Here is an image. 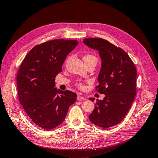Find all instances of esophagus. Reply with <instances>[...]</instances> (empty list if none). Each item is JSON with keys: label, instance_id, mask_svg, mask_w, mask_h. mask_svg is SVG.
<instances>
[{"label": "esophagus", "instance_id": "esophagus-1", "mask_svg": "<svg viewBox=\"0 0 158 158\" xmlns=\"http://www.w3.org/2000/svg\"><path fill=\"white\" fill-rule=\"evenodd\" d=\"M77 100L78 101H82V100H85V98L84 97L82 96V95H78L77 96Z\"/></svg>", "mask_w": 158, "mask_h": 158}]
</instances>
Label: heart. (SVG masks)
I'll use <instances>...</instances> for the list:
<instances>
[{"label":"heart","mask_w":158,"mask_h":158,"mask_svg":"<svg viewBox=\"0 0 158 158\" xmlns=\"http://www.w3.org/2000/svg\"><path fill=\"white\" fill-rule=\"evenodd\" d=\"M84 60L85 61V63H89V62H95V63H98V58L95 56L93 55H90V54H85L84 55ZM77 86L80 88H83V84L82 82H78L77 84Z\"/></svg>","instance_id":"b5f03b06"}]
</instances>
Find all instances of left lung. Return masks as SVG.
I'll list each match as a JSON object with an SVG mask.
<instances>
[{
	"label": "left lung",
	"instance_id": "8db88e82",
	"mask_svg": "<svg viewBox=\"0 0 158 158\" xmlns=\"http://www.w3.org/2000/svg\"><path fill=\"white\" fill-rule=\"evenodd\" d=\"M83 42L99 52L102 62L95 89L106 95L103 100L97 99L89 118L94 125L108 128L123 120L135 98L136 66L125 51L106 40L85 38Z\"/></svg>",
	"mask_w": 158,
	"mask_h": 158
}]
</instances>
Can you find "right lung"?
Instances as JSON below:
<instances>
[{
	"instance_id": "right-lung-1",
	"label": "right lung",
	"mask_w": 158,
	"mask_h": 158,
	"mask_svg": "<svg viewBox=\"0 0 158 158\" xmlns=\"http://www.w3.org/2000/svg\"><path fill=\"white\" fill-rule=\"evenodd\" d=\"M77 40H53L35 45L23 59L16 83L20 103L37 126L51 130L63 123L77 95L55 88L56 75Z\"/></svg>"
}]
</instances>
